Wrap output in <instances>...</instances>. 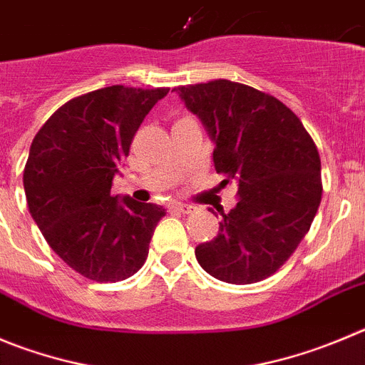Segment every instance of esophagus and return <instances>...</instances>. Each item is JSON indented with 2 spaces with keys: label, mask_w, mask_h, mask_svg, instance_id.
I'll return each mask as SVG.
<instances>
[{
  "label": "esophagus",
  "mask_w": 365,
  "mask_h": 365,
  "mask_svg": "<svg viewBox=\"0 0 365 365\" xmlns=\"http://www.w3.org/2000/svg\"><path fill=\"white\" fill-rule=\"evenodd\" d=\"M171 209L176 210V212H182V214H192L194 210H196V207L185 205V203H173Z\"/></svg>",
  "instance_id": "obj_1"
}]
</instances>
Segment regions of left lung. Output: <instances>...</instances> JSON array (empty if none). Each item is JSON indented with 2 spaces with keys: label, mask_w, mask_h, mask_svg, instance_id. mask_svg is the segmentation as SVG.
<instances>
[{
  "label": "left lung",
  "mask_w": 365,
  "mask_h": 365,
  "mask_svg": "<svg viewBox=\"0 0 365 365\" xmlns=\"http://www.w3.org/2000/svg\"><path fill=\"white\" fill-rule=\"evenodd\" d=\"M214 140L221 185L237 205L196 247L203 270L230 284L270 277L308 234L322 198L321 156L301 118L274 95L227 79L175 88Z\"/></svg>",
  "instance_id": "left-lung-1"
}]
</instances>
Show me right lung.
Returning <instances> with one entry per match:
<instances>
[{"instance_id":"right-lung-1","label":"right lung","mask_w":365,"mask_h":365,"mask_svg":"<svg viewBox=\"0 0 365 365\" xmlns=\"http://www.w3.org/2000/svg\"><path fill=\"white\" fill-rule=\"evenodd\" d=\"M169 88H101L63 104L34 136L23 171L26 203L52 250L90 281L140 270L165 209L111 194L133 136Z\"/></svg>"}]
</instances>
